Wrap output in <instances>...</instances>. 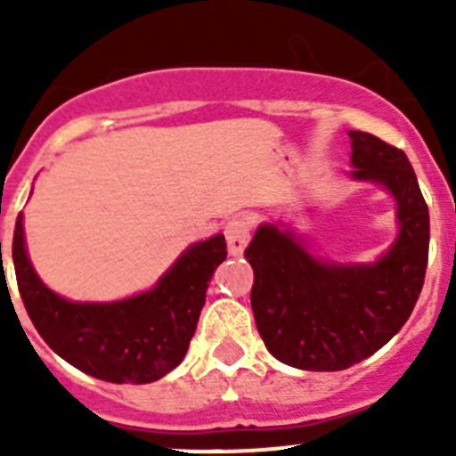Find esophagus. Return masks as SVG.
<instances>
[{
  "instance_id": "34e87169",
  "label": "esophagus",
  "mask_w": 456,
  "mask_h": 456,
  "mask_svg": "<svg viewBox=\"0 0 456 456\" xmlns=\"http://www.w3.org/2000/svg\"><path fill=\"white\" fill-rule=\"evenodd\" d=\"M224 235L231 256H241V251L247 248L248 240H251V224L244 216H235L224 225Z\"/></svg>"
}]
</instances>
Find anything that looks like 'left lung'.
Returning a JSON list of instances; mask_svg holds the SVG:
<instances>
[{
	"mask_svg": "<svg viewBox=\"0 0 456 456\" xmlns=\"http://www.w3.org/2000/svg\"><path fill=\"white\" fill-rule=\"evenodd\" d=\"M354 178L384 184L397 200L400 235L379 263H322L289 231L260 225L244 251L251 308L265 347L285 365L336 372L361 363L413 313L429 257V209L404 151L349 132Z\"/></svg>",
	"mask_w": 456,
	"mask_h": 456,
	"instance_id": "1",
	"label": "left lung"
}]
</instances>
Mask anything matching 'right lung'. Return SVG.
Instances as JSON below:
<instances>
[{
	"mask_svg": "<svg viewBox=\"0 0 456 456\" xmlns=\"http://www.w3.org/2000/svg\"><path fill=\"white\" fill-rule=\"evenodd\" d=\"M225 256L224 235L209 237L187 248L151 292L116 304H72L36 276L22 215L13 232L15 278L36 331L68 363L111 384H151L183 363L212 273Z\"/></svg>",
	"mask_w": 456,
	"mask_h": 456,
	"instance_id": "obj_1",
	"label": "right lung"
}]
</instances>
